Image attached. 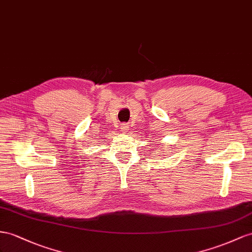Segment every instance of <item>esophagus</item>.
Instances as JSON below:
<instances>
[{
	"instance_id": "obj_1",
	"label": "esophagus",
	"mask_w": 252,
	"mask_h": 252,
	"mask_svg": "<svg viewBox=\"0 0 252 252\" xmlns=\"http://www.w3.org/2000/svg\"><path fill=\"white\" fill-rule=\"evenodd\" d=\"M120 128H121V131H122V132H124V133H125V132H126V131H127V126H126V125H122V126H121V127H120Z\"/></svg>"
}]
</instances>
